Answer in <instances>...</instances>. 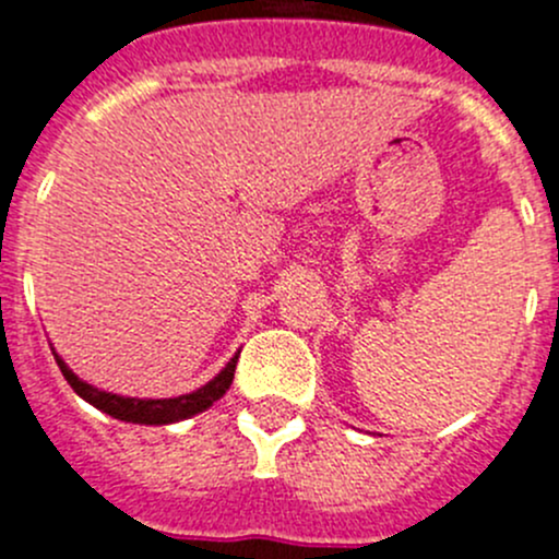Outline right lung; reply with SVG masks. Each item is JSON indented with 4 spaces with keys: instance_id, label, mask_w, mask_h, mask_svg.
I'll return each mask as SVG.
<instances>
[{
    "instance_id": "1",
    "label": "right lung",
    "mask_w": 559,
    "mask_h": 559,
    "mask_svg": "<svg viewBox=\"0 0 559 559\" xmlns=\"http://www.w3.org/2000/svg\"><path fill=\"white\" fill-rule=\"evenodd\" d=\"M53 358H57L59 369H62L64 380L73 385L75 394L81 400H86L90 405L97 407V411L108 413L110 418H119V421L127 424H146V427H165V424H176V421H185V418L198 416L203 413L206 407H212L225 391L230 389L234 383V372H236V361H239V353L219 369L217 378L209 380L206 385L201 389L190 391V394H181V396H170V400H138V396H121V394H110V391H99L94 385L81 380L73 369L64 364L62 356H57L53 350Z\"/></svg>"
}]
</instances>
